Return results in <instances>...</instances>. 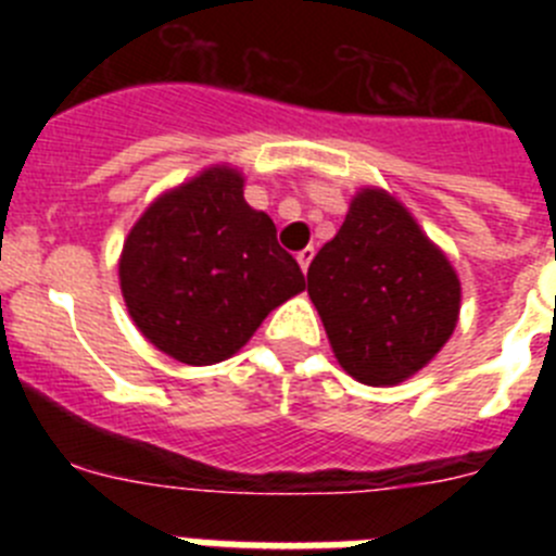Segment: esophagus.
<instances>
[{
    "instance_id": "obj_1",
    "label": "esophagus",
    "mask_w": 556,
    "mask_h": 556,
    "mask_svg": "<svg viewBox=\"0 0 556 556\" xmlns=\"http://www.w3.org/2000/svg\"><path fill=\"white\" fill-rule=\"evenodd\" d=\"M312 258H314V248L298 250V264L303 267V273H308V264H312Z\"/></svg>"
}]
</instances>
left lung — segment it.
Listing matches in <instances>:
<instances>
[{
  "label": "left lung",
  "instance_id": "left-lung-1",
  "mask_svg": "<svg viewBox=\"0 0 556 556\" xmlns=\"http://www.w3.org/2000/svg\"><path fill=\"white\" fill-rule=\"evenodd\" d=\"M308 294L339 365L390 387L415 376L448 342L459 278L387 191L356 194L345 223L308 264Z\"/></svg>",
  "mask_w": 556,
  "mask_h": 556
}]
</instances>
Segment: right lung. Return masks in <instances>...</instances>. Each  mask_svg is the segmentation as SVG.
Returning <instances> with one entry per match:
<instances>
[{"label": "right lung", "instance_id": "add662e5", "mask_svg": "<svg viewBox=\"0 0 556 556\" xmlns=\"http://www.w3.org/2000/svg\"><path fill=\"white\" fill-rule=\"evenodd\" d=\"M236 169L214 166L159 198L127 236L122 294L139 331L184 365L233 356L262 320L306 289Z\"/></svg>", "mask_w": 556, "mask_h": 556}]
</instances>
